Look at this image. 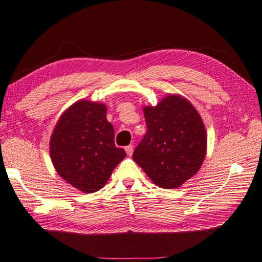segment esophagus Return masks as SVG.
<instances>
[{
    "label": "esophagus",
    "instance_id": "esophagus-1",
    "mask_svg": "<svg viewBox=\"0 0 262 262\" xmlns=\"http://www.w3.org/2000/svg\"><path fill=\"white\" fill-rule=\"evenodd\" d=\"M134 145H128V146H126L125 147V151H126V153H127V156H132V153H134Z\"/></svg>",
    "mask_w": 262,
    "mask_h": 262
}]
</instances>
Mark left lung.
Instances as JSON below:
<instances>
[{"instance_id":"1","label":"left lung","mask_w":262,"mask_h":262,"mask_svg":"<svg viewBox=\"0 0 262 262\" xmlns=\"http://www.w3.org/2000/svg\"><path fill=\"white\" fill-rule=\"evenodd\" d=\"M143 111L147 132L132 158L157 186H182L200 170L207 154V130L199 111L177 94Z\"/></svg>"}]
</instances>
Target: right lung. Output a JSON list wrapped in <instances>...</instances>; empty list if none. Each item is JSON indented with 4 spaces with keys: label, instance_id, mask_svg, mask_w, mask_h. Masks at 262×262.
Wrapping results in <instances>:
<instances>
[{
    "label": "right lung",
    "instance_id": "add662e5",
    "mask_svg": "<svg viewBox=\"0 0 262 262\" xmlns=\"http://www.w3.org/2000/svg\"><path fill=\"white\" fill-rule=\"evenodd\" d=\"M114 137L104 103L75 102L60 116L51 136L50 156L57 173L80 191L100 190L126 157L115 146Z\"/></svg>",
    "mask_w": 262,
    "mask_h": 262
}]
</instances>
